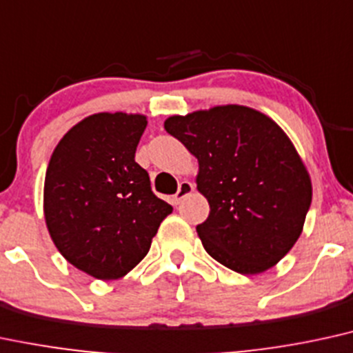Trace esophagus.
<instances>
[{"instance_id":"34e87169","label":"esophagus","mask_w":353,"mask_h":353,"mask_svg":"<svg viewBox=\"0 0 353 353\" xmlns=\"http://www.w3.org/2000/svg\"><path fill=\"white\" fill-rule=\"evenodd\" d=\"M192 190H194V184H192V182L182 181L181 184H179V189H177V192L174 194V197H172L174 203H181L182 199H185L189 194H192Z\"/></svg>"}]
</instances>
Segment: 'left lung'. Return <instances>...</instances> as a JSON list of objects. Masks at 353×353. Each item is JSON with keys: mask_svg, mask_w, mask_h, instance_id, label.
Returning a JSON list of instances; mask_svg holds the SVG:
<instances>
[{"mask_svg": "<svg viewBox=\"0 0 353 353\" xmlns=\"http://www.w3.org/2000/svg\"><path fill=\"white\" fill-rule=\"evenodd\" d=\"M164 128L199 161L197 189L210 205L197 225L205 252L240 274L274 266L299 239L312 201L290 138L240 105L171 117Z\"/></svg>", "mask_w": 353, "mask_h": 353, "instance_id": "8db88e82", "label": "left lung"}]
</instances>
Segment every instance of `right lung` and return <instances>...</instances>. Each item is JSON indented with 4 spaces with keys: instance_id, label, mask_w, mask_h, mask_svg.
Masks as SVG:
<instances>
[{
    "instance_id": "obj_1",
    "label": "right lung",
    "mask_w": 353,
    "mask_h": 353,
    "mask_svg": "<svg viewBox=\"0 0 353 353\" xmlns=\"http://www.w3.org/2000/svg\"><path fill=\"white\" fill-rule=\"evenodd\" d=\"M143 114L99 113L61 139L44 182V215L67 261L97 279H118L150 252L172 212L134 161Z\"/></svg>"
}]
</instances>
